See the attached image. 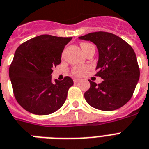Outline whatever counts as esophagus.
Returning <instances> with one entry per match:
<instances>
[{
    "label": "esophagus",
    "mask_w": 149,
    "mask_h": 149,
    "mask_svg": "<svg viewBox=\"0 0 149 149\" xmlns=\"http://www.w3.org/2000/svg\"><path fill=\"white\" fill-rule=\"evenodd\" d=\"M73 81H74L75 83H79V82L80 81V79H73Z\"/></svg>",
    "instance_id": "esophagus-1"
}]
</instances>
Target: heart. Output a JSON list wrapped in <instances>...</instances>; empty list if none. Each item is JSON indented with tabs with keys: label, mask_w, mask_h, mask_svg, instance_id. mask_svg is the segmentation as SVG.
Wrapping results in <instances>:
<instances>
[{
	"label": "heart",
	"mask_w": 149,
	"mask_h": 149,
	"mask_svg": "<svg viewBox=\"0 0 149 149\" xmlns=\"http://www.w3.org/2000/svg\"><path fill=\"white\" fill-rule=\"evenodd\" d=\"M89 45H90V44L87 43H82L80 44L81 48H82L83 52L85 51L86 49V47ZM85 70H86V68H84V67L78 66V67H75V68L72 70V73H73L75 76H81V75L83 74V72H84V71Z\"/></svg>",
	"instance_id": "obj_1"
}]
</instances>
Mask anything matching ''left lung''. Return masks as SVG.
<instances>
[{
  "label": "left lung",
  "mask_w": 149,
  "mask_h": 149,
  "mask_svg": "<svg viewBox=\"0 0 149 149\" xmlns=\"http://www.w3.org/2000/svg\"><path fill=\"white\" fill-rule=\"evenodd\" d=\"M79 39L93 42L99 51L96 76L103 79L96 84L89 80L85 93L86 102L93 108L112 111L123 106L132 96L140 72L132 47L122 38L108 32L90 33Z\"/></svg>",
  "instance_id": "1"
}]
</instances>
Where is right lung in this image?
<instances>
[{
  "mask_svg": "<svg viewBox=\"0 0 149 149\" xmlns=\"http://www.w3.org/2000/svg\"><path fill=\"white\" fill-rule=\"evenodd\" d=\"M72 37L40 35L18 47L10 66L9 77L17 102L29 112L49 115L62 107L70 77L52 81L53 68L61 62L65 46Z\"/></svg>",
  "mask_w": 149,
  "mask_h": 149,
  "instance_id": "obj_1",
  "label": "right lung"
}]
</instances>
